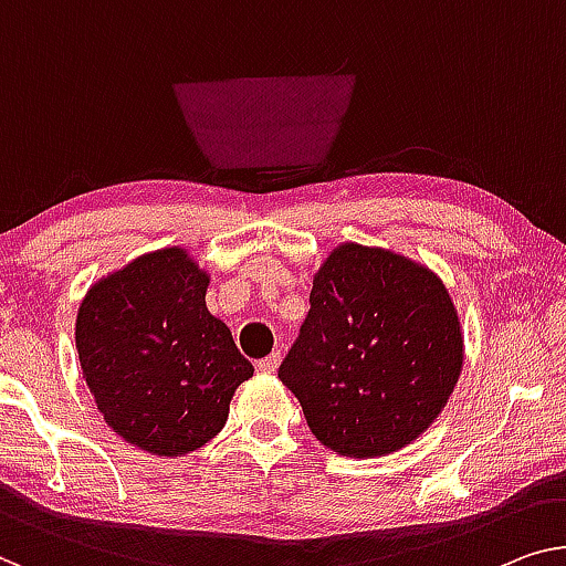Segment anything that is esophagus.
Listing matches in <instances>:
<instances>
[{
    "mask_svg": "<svg viewBox=\"0 0 566 566\" xmlns=\"http://www.w3.org/2000/svg\"><path fill=\"white\" fill-rule=\"evenodd\" d=\"M280 364H282V353L274 350L272 356H266L264 360H259L256 370H261V374H274V370L280 368Z\"/></svg>",
    "mask_w": 566,
    "mask_h": 566,
    "instance_id": "1",
    "label": "esophagus"
}]
</instances>
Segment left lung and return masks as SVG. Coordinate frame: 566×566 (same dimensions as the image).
I'll use <instances>...</instances> for the list:
<instances>
[{"instance_id":"1","label":"left lung","mask_w":566,"mask_h":566,"mask_svg":"<svg viewBox=\"0 0 566 566\" xmlns=\"http://www.w3.org/2000/svg\"><path fill=\"white\" fill-rule=\"evenodd\" d=\"M462 356L458 310L432 269L340 243L312 276L310 312L280 378L325 447L384 458L440 417Z\"/></svg>"}]
</instances>
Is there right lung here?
I'll return each instance as SVG.
<instances>
[{"instance_id":"1","label":"right lung","mask_w":566,"mask_h":566,"mask_svg":"<svg viewBox=\"0 0 566 566\" xmlns=\"http://www.w3.org/2000/svg\"><path fill=\"white\" fill-rule=\"evenodd\" d=\"M208 282L185 249H157L101 276L75 317L83 378L106 424L159 458L213 440L254 376L206 307Z\"/></svg>"}]
</instances>
